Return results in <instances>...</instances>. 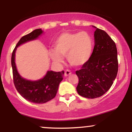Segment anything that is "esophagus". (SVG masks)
Listing matches in <instances>:
<instances>
[{
  "label": "esophagus",
  "instance_id": "obj_1",
  "mask_svg": "<svg viewBox=\"0 0 132 132\" xmlns=\"http://www.w3.org/2000/svg\"><path fill=\"white\" fill-rule=\"evenodd\" d=\"M71 73H72V72H71V71L69 70V69H66V70H65L64 71V76L67 77L68 76L70 75Z\"/></svg>",
  "mask_w": 132,
  "mask_h": 132
}]
</instances>
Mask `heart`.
<instances>
[{"instance_id": "1", "label": "heart", "mask_w": 132, "mask_h": 132, "mask_svg": "<svg viewBox=\"0 0 132 132\" xmlns=\"http://www.w3.org/2000/svg\"><path fill=\"white\" fill-rule=\"evenodd\" d=\"M54 50H50L49 55L54 62L60 63L64 56L72 66L83 65L92 54L93 42L90 35L86 31L79 33L64 32L54 41Z\"/></svg>"}]
</instances>
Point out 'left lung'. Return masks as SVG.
<instances>
[{
  "label": "left lung",
  "instance_id": "1",
  "mask_svg": "<svg viewBox=\"0 0 132 132\" xmlns=\"http://www.w3.org/2000/svg\"><path fill=\"white\" fill-rule=\"evenodd\" d=\"M94 27L96 30L92 53L81 69L76 71L79 78L77 92L88 99L99 97L110 88L119 68L115 42L105 31Z\"/></svg>",
  "mask_w": 132,
  "mask_h": 132
}]
</instances>
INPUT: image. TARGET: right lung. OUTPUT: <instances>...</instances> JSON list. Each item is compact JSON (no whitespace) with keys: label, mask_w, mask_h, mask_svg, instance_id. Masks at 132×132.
<instances>
[{"label":"right lung","mask_w":132,"mask_h":132,"mask_svg":"<svg viewBox=\"0 0 132 132\" xmlns=\"http://www.w3.org/2000/svg\"><path fill=\"white\" fill-rule=\"evenodd\" d=\"M43 33L42 29H36L23 36L16 44L12 54L13 79L15 87L23 98L35 104H44L53 99L56 95L59 84L63 79L64 71L54 72L48 71L43 78L38 81H28L21 77L16 69L15 56L16 48L26 42L37 39Z\"/></svg>","instance_id":"add662e5"}]
</instances>
